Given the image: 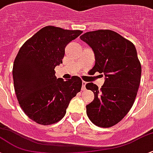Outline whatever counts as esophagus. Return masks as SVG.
I'll return each instance as SVG.
<instances>
[{
    "instance_id": "1",
    "label": "esophagus",
    "mask_w": 153,
    "mask_h": 153,
    "mask_svg": "<svg viewBox=\"0 0 153 153\" xmlns=\"http://www.w3.org/2000/svg\"><path fill=\"white\" fill-rule=\"evenodd\" d=\"M86 82L85 81H82V90H85V86H86Z\"/></svg>"
}]
</instances>
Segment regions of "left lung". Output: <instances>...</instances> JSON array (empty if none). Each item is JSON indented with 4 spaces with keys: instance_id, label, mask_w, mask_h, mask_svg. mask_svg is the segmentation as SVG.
<instances>
[{
    "instance_id": "left-lung-1",
    "label": "left lung",
    "mask_w": 153,
    "mask_h": 153,
    "mask_svg": "<svg viewBox=\"0 0 153 153\" xmlns=\"http://www.w3.org/2000/svg\"><path fill=\"white\" fill-rule=\"evenodd\" d=\"M80 38L94 53L91 70L105 75L100 89L93 83L86 85L94 94L86 114L97 126H114L129 112L137 94L141 74L137 51L131 42L111 30L86 32Z\"/></svg>"
}]
</instances>
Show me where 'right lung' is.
<instances>
[{
	"instance_id": "right-lung-1",
	"label": "right lung",
	"mask_w": 153,
	"mask_h": 153,
	"mask_svg": "<svg viewBox=\"0 0 153 153\" xmlns=\"http://www.w3.org/2000/svg\"><path fill=\"white\" fill-rule=\"evenodd\" d=\"M83 33L46 26L27 40L13 64L14 91L19 104L33 121L43 125L59 122L64 117L70 100L81 89L78 76L64 81L55 75L62 63L65 47Z\"/></svg>"
}]
</instances>
